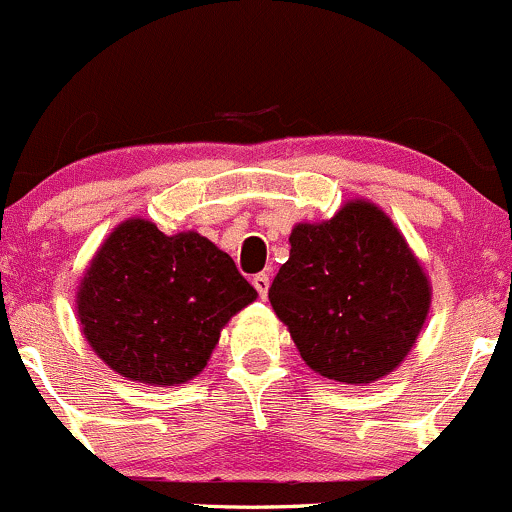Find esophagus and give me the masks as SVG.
<instances>
[{"label":"esophagus","mask_w":512,"mask_h":512,"mask_svg":"<svg viewBox=\"0 0 512 512\" xmlns=\"http://www.w3.org/2000/svg\"><path fill=\"white\" fill-rule=\"evenodd\" d=\"M251 283H254L256 293L261 295V298H266V295H268V288H271V276H268V273H256V276H254V280H251Z\"/></svg>","instance_id":"34e87169"}]
</instances>
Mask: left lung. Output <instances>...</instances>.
<instances>
[{
  "instance_id": "8db88e82",
  "label": "left lung",
  "mask_w": 512,
  "mask_h": 512,
  "mask_svg": "<svg viewBox=\"0 0 512 512\" xmlns=\"http://www.w3.org/2000/svg\"><path fill=\"white\" fill-rule=\"evenodd\" d=\"M268 300L312 371L359 386L408 356L432 288L388 214L351 200L327 222L295 224Z\"/></svg>"
}]
</instances>
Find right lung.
<instances>
[{"label": "right lung", "instance_id": "obj_1", "mask_svg": "<svg viewBox=\"0 0 512 512\" xmlns=\"http://www.w3.org/2000/svg\"><path fill=\"white\" fill-rule=\"evenodd\" d=\"M256 290L232 256L197 232L166 236L126 219L104 239L78 288L87 344L119 376L148 386L195 378L219 332Z\"/></svg>", "mask_w": 512, "mask_h": 512}]
</instances>
